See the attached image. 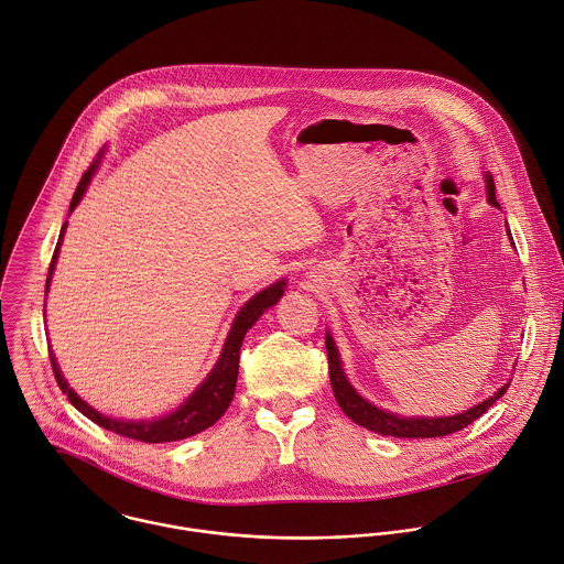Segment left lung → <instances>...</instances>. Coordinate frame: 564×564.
Wrapping results in <instances>:
<instances>
[{"label": "left lung", "instance_id": "8db88e82", "mask_svg": "<svg viewBox=\"0 0 564 564\" xmlns=\"http://www.w3.org/2000/svg\"><path fill=\"white\" fill-rule=\"evenodd\" d=\"M486 189H488V200L490 205L499 207L497 198H495V181L492 176L488 174L486 176ZM510 232V230H508ZM512 239V237H510ZM327 357H329V377H332V388H334V394H336V401H338L341 412L357 425L370 430V432H377L381 436H394V438H438V436H449L455 434L459 430H464L466 425H470L473 421H477L481 414H486V410L490 405L497 403V399L510 388V383L501 386L495 397L486 399L484 403L457 414V416H443V419H401V416H394L390 412H383L375 405H370L368 401H364L355 390L352 386L346 381L344 377V370H341V364H339L338 348L334 344L332 336L327 334Z\"/></svg>", "mask_w": 564, "mask_h": 564}]
</instances>
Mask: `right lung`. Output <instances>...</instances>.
<instances>
[{"mask_svg":"<svg viewBox=\"0 0 564 564\" xmlns=\"http://www.w3.org/2000/svg\"><path fill=\"white\" fill-rule=\"evenodd\" d=\"M102 154V150H100ZM100 154L98 159L89 165V170L83 174L78 187H76V194L72 198V205H69V212H74V207L80 203L96 167H98V161H100ZM65 226L61 228V237H58V243H56V250L52 254V263H50V272H47V288H50V279H52V272H54V263L58 259V248L63 243V235H65ZM45 288V290H47ZM283 288H285V281H276L274 285L265 288L263 292H259L257 296H252L243 307L241 312L237 314L232 327H230V334L226 338L225 350L216 364V368L212 370V375L205 379V383H200V388L172 414L167 416H161L156 421H115L109 416H102L100 412H96L91 405H87L69 386L67 381L63 379L58 366H56V359L54 355L50 352V359H52V370H54V377L58 381V388L67 394V399L72 401V405L83 412L87 419H91L94 423H98L100 427L115 432L123 438H132V441H139V443H174V441H183V438H189L207 427H212L223 414L226 412V408L230 405L232 401V394H235V383H237V372H239V348H241V341L246 332L259 321V316L272 307L281 296H283Z\"/></svg>","mask_w":564,"mask_h":564,"instance_id":"add662e5","label":"right lung"}]
</instances>
